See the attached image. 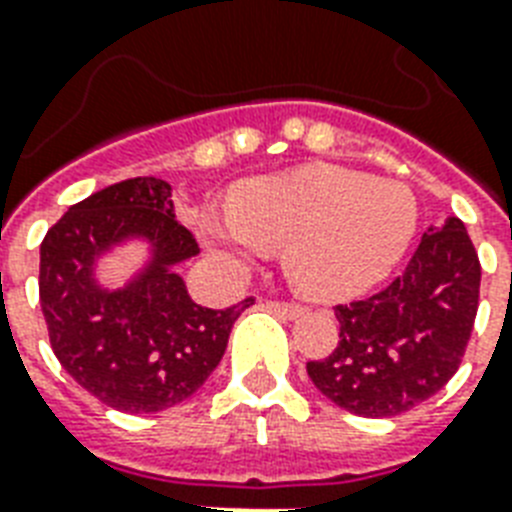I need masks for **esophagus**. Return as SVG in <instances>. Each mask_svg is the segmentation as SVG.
Wrapping results in <instances>:
<instances>
[{"label": "esophagus", "mask_w": 512, "mask_h": 512, "mask_svg": "<svg viewBox=\"0 0 512 512\" xmlns=\"http://www.w3.org/2000/svg\"><path fill=\"white\" fill-rule=\"evenodd\" d=\"M268 308H271L273 313H279V316H284V319H297V316H303V305L297 303H279V300H271L268 303Z\"/></svg>", "instance_id": "1"}]
</instances>
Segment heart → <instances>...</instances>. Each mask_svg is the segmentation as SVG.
Instances as JSON below:
<instances>
[{
  "label": "heart",
  "mask_w": 512,
  "mask_h": 512,
  "mask_svg": "<svg viewBox=\"0 0 512 512\" xmlns=\"http://www.w3.org/2000/svg\"><path fill=\"white\" fill-rule=\"evenodd\" d=\"M414 231L409 188L329 164L249 180L233 204L199 215L201 241L223 268L244 271L284 247L289 281L316 300L374 287L404 257Z\"/></svg>",
  "instance_id": "heart-1"
}]
</instances>
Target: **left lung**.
<instances>
[{"instance_id": "obj_1", "label": "left lung", "mask_w": 512, "mask_h": 512, "mask_svg": "<svg viewBox=\"0 0 512 512\" xmlns=\"http://www.w3.org/2000/svg\"><path fill=\"white\" fill-rule=\"evenodd\" d=\"M481 263L460 217L425 233L404 273L372 297L337 305V348L308 361L313 385L358 417H396L460 369L476 324Z\"/></svg>"}]
</instances>
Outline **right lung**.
Returning a JSON list of instances; mask_svg holds the SVG:
<instances>
[{
    "mask_svg": "<svg viewBox=\"0 0 512 512\" xmlns=\"http://www.w3.org/2000/svg\"><path fill=\"white\" fill-rule=\"evenodd\" d=\"M143 235L152 263L122 290L97 287L91 268L114 243ZM199 255L175 217L172 185L130 177L52 225L39 249V303L52 353L87 393L116 412L170 409L204 385L252 297L225 311L191 300L175 265Z\"/></svg>",
    "mask_w": 512,
    "mask_h": 512,
    "instance_id": "obj_1",
    "label": "right lung"
}]
</instances>
